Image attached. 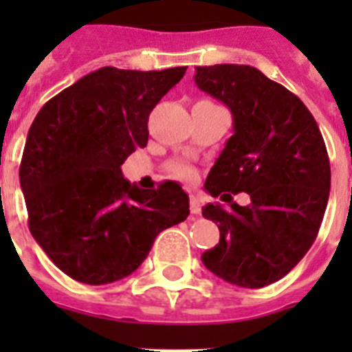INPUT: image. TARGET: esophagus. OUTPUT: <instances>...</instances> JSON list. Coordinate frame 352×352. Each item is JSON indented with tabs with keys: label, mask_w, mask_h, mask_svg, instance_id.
Returning a JSON list of instances; mask_svg holds the SVG:
<instances>
[{
	"label": "esophagus",
	"mask_w": 352,
	"mask_h": 352,
	"mask_svg": "<svg viewBox=\"0 0 352 352\" xmlns=\"http://www.w3.org/2000/svg\"><path fill=\"white\" fill-rule=\"evenodd\" d=\"M190 213L192 214L201 213V203H199V199L195 197V195H190Z\"/></svg>",
	"instance_id": "1"
}]
</instances>
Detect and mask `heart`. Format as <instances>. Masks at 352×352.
Masks as SVG:
<instances>
[{"label":"heart","mask_w":352,"mask_h":352,"mask_svg":"<svg viewBox=\"0 0 352 352\" xmlns=\"http://www.w3.org/2000/svg\"><path fill=\"white\" fill-rule=\"evenodd\" d=\"M174 173L182 176V178H192V169L188 166H185V164H179V166L174 167Z\"/></svg>","instance_id":"heart-1"}]
</instances>
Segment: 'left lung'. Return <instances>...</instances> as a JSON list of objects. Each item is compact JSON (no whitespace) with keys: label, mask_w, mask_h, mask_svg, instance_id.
<instances>
[{"label":"left lung","mask_w":352,"mask_h":352,"mask_svg":"<svg viewBox=\"0 0 352 352\" xmlns=\"http://www.w3.org/2000/svg\"><path fill=\"white\" fill-rule=\"evenodd\" d=\"M194 80L229 107L234 132L204 183L229 208H203L220 241L201 259L229 284L264 287L287 275L319 232L331 179L324 141L303 102L257 68L195 67ZM223 191H247L251 204L239 207Z\"/></svg>","instance_id":"8db88e82"}]
</instances>
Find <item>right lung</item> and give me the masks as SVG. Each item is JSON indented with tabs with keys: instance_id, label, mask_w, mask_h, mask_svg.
<instances>
[{
	"instance_id": "add662e5",
	"label": "right lung",
	"mask_w": 352,
	"mask_h": 352,
	"mask_svg": "<svg viewBox=\"0 0 352 352\" xmlns=\"http://www.w3.org/2000/svg\"><path fill=\"white\" fill-rule=\"evenodd\" d=\"M185 70L98 68L36 114L19 169L30 231L74 280L125 278L155 238L190 213L178 183L149 192L121 173L126 157L148 142L149 113Z\"/></svg>"
}]
</instances>
